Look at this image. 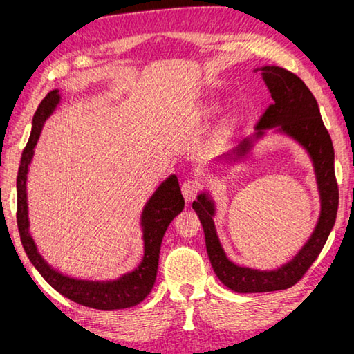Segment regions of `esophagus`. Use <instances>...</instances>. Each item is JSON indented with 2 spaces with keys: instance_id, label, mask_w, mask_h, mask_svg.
I'll use <instances>...</instances> for the list:
<instances>
[{
  "instance_id": "esophagus-1",
  "label": "esophagus",
  "mask_w": 354,
  "mask_h": 354,
  "mask_svg": "<svg viewBox=\"0 0 354 354\" xmlns=\"http://www.w3.org/2000/svg\"><path fill=\"white\" fill-rule=\"evenodd\" d=\"M199 189H201V185H199V182L196 180V178H188V180L183 182L182 193H183V198H185V201L192 203L193 199L198 196Z\"/></svg>"
}]
</instances>
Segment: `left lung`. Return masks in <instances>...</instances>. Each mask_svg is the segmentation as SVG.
<instances>
[{
	"instance_id": "8db88e82",
	"label": "left lung",
	"mask_w": 354,
	"mask_h": 354,
	"mask_svg": "<svg viewBox=\"0 0 354 354\" xmlns=\"http://www.w3.org/2000/svg\"><path fill=\"white\" fill-rule=\"evenodd\" d=\"M262 75L273 97V104L268 105L255 126L257 129L255 137H262L265 129L279 127L281 132L290 136L310 153L321 194V215L308 243L289 263L273 271H259L238 266L227 259L215 233L212 218L215 211L214 203L204 193L199 194L198 201L193 203V209L198 214L199 222L203 223L209 260L217 278L228 289L239 294L283 290L299 283L324 248L330 230L334 228L337 209H339L334 147L329 132L322 122L315 95L299 76L281 66H263ZM249 148L250 140L244 139L227 153L225 158L238 160L249 151Z\"/></svg>"
}]
</instances>
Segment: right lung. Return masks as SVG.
Returning <instances> with one entry per match:
<instances>
[{"mask_svg": "<svg viewBox=\"0 0 354 354\" xmlns=\"http://www.w3.org/2000/svg\"><path fill=\"white\" fill-rule=\"evenodd\" d=\"M60 102L59 91H50L48 95L41 100L37 113L33 116L32 134L27 147L24 148L22 160H20L17 174V227L20 233V241L27 252L30 262L39 271V274L66 299L76 301V304L89 306L95 310H121L136 306L145 299L153 289L156 279L158 262H160L161 241L165 236L169 223L174 217L182 212L183 196L178 187L176 176H171L166 182H162L160 188L147 203L142 214L143 227V243H145V252H143L142 263L134 271L121 276L116 281H81L64 276L44 262L35 245L33 238L28 233V211H27V174L28 166L33 158V148L39 139L41 129L44 121L53 115L55 106Z\"/></svg>", "mask_w": 354, "mask_h": 354, "instance_id": "add662e5", "label": "right lung"}]
</instances>
